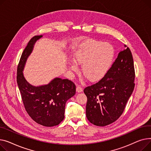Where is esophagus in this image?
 Returning a JSON list of instances; mask_svg holds the SVG:
<instances>
[{
    "label": "esophagus",
    "instance_id": "obj_1",
    "mask_svg": "<svg viewBox=\"0 0 151 151\" xmlns=\"http://www.w3.org/2000/svg\"><path fill=\"white\" fill-rule=\"evenodd\" d=\"M76 91L78 93H81V92H82L83 91V88L80 85H78L76 87Z\"/></svg>",
    "mask_w": 151,
    "mask_h": 151
}]
</instances>
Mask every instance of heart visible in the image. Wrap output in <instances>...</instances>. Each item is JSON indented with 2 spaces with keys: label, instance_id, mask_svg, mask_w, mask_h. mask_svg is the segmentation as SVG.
I'll return each mask as SVG.
<instances>
[{
  "label": "heart",
  "instance_id": "b5f03b06",
  "mask_svg": "<svg viewBox=\"0 0 151 151\" xmlns=\"http://www.w3.org/2000/svg\"><path fill=\"white\" fill-rule=\"evenodd\" d=\"M115 54L111 44L91 41L78 46L73 54L74 60L82 65V73L90 82H97L102 78L110 69ZM70 68L77 71V66L72 63Z\"/></svg>",
  "mask_w": 151,
  "mask_h": 151
}]
</instances>
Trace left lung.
Returning <instances> with one entry per match:
<instances>
[{
  "mask_svg": "<svg viewBox=\"0 0 151 151\" xmlns=\"http://www.w3.org/2000/svg\"><path fill=\"white\" fill-rule=\"evenodd\" d=\"M135 77L134 59L127 47L119 53L102 78L85 88L83 91L87 97L86 116L88 121L102 127L116 121L124 110L134 91Z\"/></svg>",
  "mask_w": 151,
  "mask_h": 151,
  "instance_id": "left-lung-1",
  "label": "left lung"
}]
</instances>
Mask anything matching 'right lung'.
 Returning a JSON list of instances; mask_svg holds the SVG:
<instances>
[{"instance_id": "obj_1", "label": "right lung", "mask_w": 151, "mask_h": 151, "mask_svg": "<svg viewBox=\"0 0 151 151\" xmlns=\"http://www.w3.org/2000/svg\"><path fill=\"white\" fill-rule=\"evenodd\" d=\"M42 35L29 41L17 68V83L25 110L32 119L45 127L58 125L64 119L66 101L76 94V85L68 79L55 78L48 85L34 86L27 82L22 70L33 45Z\"/></svg>"}]
</instances>
